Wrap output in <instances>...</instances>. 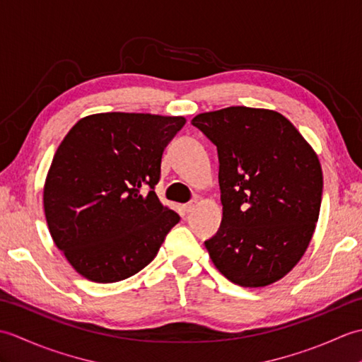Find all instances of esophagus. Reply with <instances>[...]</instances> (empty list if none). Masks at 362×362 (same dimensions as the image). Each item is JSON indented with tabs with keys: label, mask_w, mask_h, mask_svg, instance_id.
Here are the masks:
<instances>
[{
	"label": "esophagus",
	"mask_w": 362,
	"mask_h": 362,
	"mask_svg": "<svg viewBox=\"0 0 362 362\" xmlns=\"http://www.w3.org/2000/svg\"><path fill=\"white\" fill-rule=\"evenodd\" d=\"M197 201H191L189 204H187V205H183V210H185L187 213H191L193 210H196V206H197Z\"/></svg>",
	"instance_id": "34e87169"
}]
</instances>
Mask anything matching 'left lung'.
Returning a JSON list of instances; mask_svg holds the SVG:
<instances>
[{
    "label": "left lung",
    "instance_id": "1",
    "mask_svg": "<svg viewBox=\"0 0 362 362\" xmlns=\"http://www.w3.org/2000/svg\"><path fill=\"white\" fill-rule=\"evenodd\" d=\"M191 124L216 144L222 221L205 241L218 271L244 288L283 279L305 255L319 219L322 168L281 113L235 105Z\"/></svg>",
    "mask_w": 362,
    "mask_h": 362
}]
</instances>
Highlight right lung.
<instances>
[{
  "instance_id": "add662e5",
  "label": "right lung",
  "mask_w": 362,
  "mask_h": 362,
  "mask_svg": "<svg viewBox=\"0 0 362 362\" xmlns=\"http://www.w3.org/2000/svg\"><path fill=\"white\" fill-rule=\"evenodd\" d=\"M185 121L95 113L59 144L43 187L45 218L54 244L87 280L115 283L140 272L180 221L153 187L166 144Z\"/></svg>"
}]
</instances>
